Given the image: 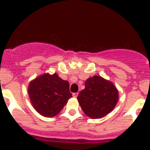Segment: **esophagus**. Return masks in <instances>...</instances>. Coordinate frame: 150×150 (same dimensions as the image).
I'll return each mask as SVG.
<instances>
[{
	"mask_svg": "<svg viewBox=\"0 0 150 150\" xmlns=\"http://www.w3.org/2000/svg\"><path fill=\"white\" fill-rule=\"evenodd\" d=\"M78 95V93H72V96H73V97H77Z\"/></svg>",
	"mask_w": 150,
	"mask_h": 150,
	"instance_id": "1",
	"label": "esophagus"
}]
</instances>
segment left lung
Segmentation results:
<instances>
[{"label": "left lung", "instance_id": "1", "mask_svg": "<svg viewBox=\"0 0 150 150\" xmlns=\"http://www.w3.org/2000/svg\"><path fill=\"white\" fill-rule=\"evenodd\" d=\"M118 97V91L112 83L94 75L86 80L85 88L77 99L86 115L91 119H98L112 111Z\"/></svg>", "mask_w": 150, "mask_h": 150}]
</instances>
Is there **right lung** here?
Masks as SVG:
<instances>
[{"label": "right lung", "mask_w": 150, "mask_h": 150, "mask_svg": "<svg viewBox=\"0 0 150 150\" xmlns=\"http://www.w3.org/2000/svg\"><path fill=\"white\" fill-rule=\"evenodd\" d=\"M28 94L35 110L48 117L58 115L72 96L69 83L57 73L43 74L32 81L28 86Z\"/></svg>", "instance_id": "obj_1"}]
</instances>
